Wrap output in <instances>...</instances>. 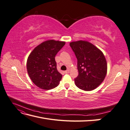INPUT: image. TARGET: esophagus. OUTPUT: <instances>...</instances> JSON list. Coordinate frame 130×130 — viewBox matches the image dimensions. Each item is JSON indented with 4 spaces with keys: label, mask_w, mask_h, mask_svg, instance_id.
I'll use <instances>...</instances> for the list:
<instances>
[{
    "label": "esophagus",
    "mask_w": 130,
    "mask_h": 130,
    "mask_svg": "<svg viewBox=\"0 0 130 130\" xmlns=\"http://www.w3.org/2000/svg\"><path fill=\"white\" fill-rule=\"evenodd\" d=\"M69 73V70H66V71H64V73H66V74H68Z\"/></svg>",
    "instance_id": "esophagus-1"
}]
</instances>
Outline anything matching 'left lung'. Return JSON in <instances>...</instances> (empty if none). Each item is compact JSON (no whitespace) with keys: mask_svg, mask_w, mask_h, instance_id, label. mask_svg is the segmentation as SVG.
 I'll list each match as a JSON object with an SVG mask.
<instances>
[{"mask_svg":"<svg viewBox=\"0 0 130 130\" xmlns=\"http://www.w3.org/2000/svg\"><path fill=\"white\" fill-rule=\"evenodd\" d=\"M69 44L77 60L78 75L74 79L75 84L82 90H94L107 74V61L103 53L88 41L80 40Z\"/></svg>","mask_w":130,"mask_h":130,"instance_id":"8db88e82","label":"left lung"}]
</instances>
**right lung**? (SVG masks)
<instances>
[{"instance_id": "obj_1", "label": "right lung", "mask_w": 130, "mask_h": 130, "mask_svg": "<svg viewBox=\"0 0 130 130\" xmlns=\"http://www.w3.org/2000/svg\"><path fill=\"white\" fill-rule=\"evenodd\" d=\"M63 41L47 40L37 45L27 58V73L33 83L42 89L57 86L62 75L58 72L55 60L57 53L65 44Z\"/></svg>"}]
</instances>
